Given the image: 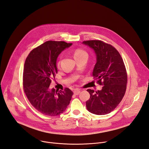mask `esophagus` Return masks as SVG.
Listing matches in <instances>:
<instances>
[{"instance_id": "34e87169", "label": "esophagus", "mask_w": 149, "mask_h": 149, "mask_svg": "<svg viewBox=\"0 0 149 149\" xmlns=\"http://www.w3.org/2000/svg\"><path fill=\"white\" fill-rule=\"evenodd\" d=\"M80 93V90L79 89H75L74 91V94L75 95H78Z\"/></svg>"}]
</instances>
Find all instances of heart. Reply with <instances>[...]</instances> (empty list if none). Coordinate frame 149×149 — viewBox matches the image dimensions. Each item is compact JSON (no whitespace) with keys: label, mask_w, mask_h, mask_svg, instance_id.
<instances>
[{"label":"heart","mask_w":149,"mask_h":149,"mask_svg":"<svg viewBox=\"0 0 149 149\" xmlns=\"http://www.w3.org/2000/svg\"><path fill=\"white\" fill-rule=\"evenodd\" d=\"M73 56L74 57V58L75 60H78L81 58L83 57H88V54L86 53V52L84 50L80 49H76L73 51ZM60 61L57 62V66L58 67L60 66Z\"/></svg>","instance_id":"1"}]
</instances>
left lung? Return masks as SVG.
Returning a JSON list of instances; mask_svg holds the SVG:
<instances>
[{
	"mask_svg": "<svg viewBox=\"0 0 149 149\" xmlns=\"http://www.w3.org/2000/svg\"><path fill=\"white\" fill-rule=\"evenodd\" d=\"M83 43L94 49L97 62L93 72L97 83L103 85L101 90L88 89L90 98L86 101L88 110L97 115H105L116 108L125 95L127 74L119 52L111 45L100 40L85 41Z\"/></svg>",
	"mask_w": 149,
	"mask_h": 149,
	"instance_id": "1",
	"label": "left lung"
}]
</instances>
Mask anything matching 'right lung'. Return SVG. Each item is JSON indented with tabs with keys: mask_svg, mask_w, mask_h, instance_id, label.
<instances>
[{
	"mask_svg": "<svg viewBox=\"0 0 149 149\" xmlns=\"http://www.w3.org/2000/svg\"><path fill=\"white\" fill-rule=\"evenodd\" d=\"M71 45L64 41H48L32 50L25 60L24 91L32 106L44 115L56 116L63 113L74 94L68 88L63 91L49 88L58 73V56Z\"/></svg>",
	"mask_w": 149,
	"mask_h": 149,
	"instance_id": "right-lung-1",
	"label": "right lung"
}]
</instances>
